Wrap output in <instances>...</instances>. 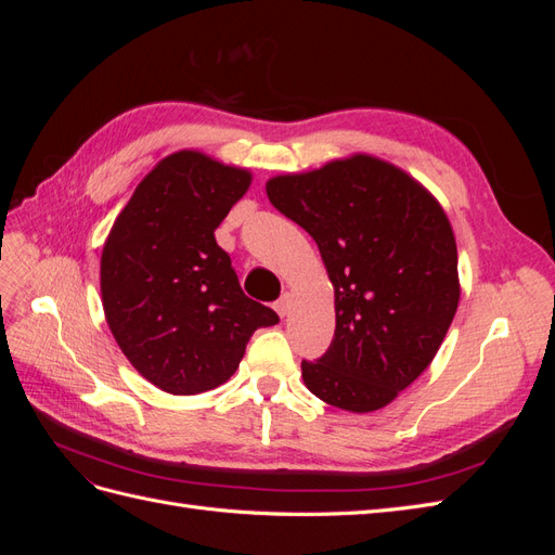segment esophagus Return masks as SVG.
I'll list each match as a JSON object with an SVG mask.
<instances>
[{
	"mask_svg": "<svg viewBox=\"0 0 555 555\" xmlns=\"http://www.w3.org/2000/svg\"><path fill=\"white\" fill-rule=\"evenodd\" d=\"M275 310L280 317H287L292 310V294H282V298L275 304Z\"/></svg>",
	"mask_w": 555,
	"mask_h": 555,
	"instance_id": "esophagus-1",
	"label": "esophagus"
}]
</instances>
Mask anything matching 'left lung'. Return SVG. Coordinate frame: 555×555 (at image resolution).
<instances>
[{
    "mask_svg": "<svg viewBox=\"0 0 555 555\" xmlns=\"http://www.w3.org/2000/svg\"><path fill=\"white\" fill-rule=\"evenodd\" d=\"M271 204L319 247L335 333L308 389L333 408L389 405L438 354L461 300L459 249L440 201L400 166L354 153L268 178Z\"/></svg>",
    "mask_w": 555,
    "mask_h": 555,
    "instance_id": "8db88e82",
    "label": "left lung"
}]
</instances>
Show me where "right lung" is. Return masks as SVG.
Here are the masks:
<instances>
[{
  "label": "right lung",
  "instance_id": "right-lung-1",
  "mask_svg": "<svg viewBox=\"0 0 555 555\" xmlns=\"http://www.w3.org/2000/svg\"><path fill=\"white\" fill-rule=\"evenodd\" d=\"M249 184V169L178 150L145 173L108 231L99 268L106 324L127 361L166 393L224 384L251 333L280 322L243 294L215 241Z\"/></svg>",
  "mask_w": 555,
  "mask_h": 555
}]
</instances>
